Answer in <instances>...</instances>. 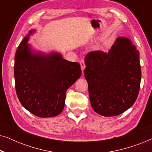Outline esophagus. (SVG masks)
<instances>
[{
  "label": "esophagus",
  "instance_id": "1",
  "mask_svg": "<svg viewBox=\"0 0 152 152\" xmlns=\"http://www.w3.org/2000/svg\"><path fill=\"white\" fill-rule=\"evenodd\" d=\"M80 64L81 68H82V71H84V68H85V66H85V63H84V60H81L80 62Z\"/></svg>",
  "mask_w": 152,
  "mask_h": 152
}]
</instances>
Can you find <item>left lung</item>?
Returning <instances> with one entry per match:
<instances>
[{
  "instance_id": "left-lung-1",
  "label": "left lung",
  "mask_w": 152,
  "mask_h": 152,
  "mask_svg": "<svg viewBox=\"0 0 152 152\" xmlns=\"http://www.w3.org/2000/svg\"><path fill=\"white\" fill-rule=\"evenodd\" d=\"M139 51L119 37L109 52L91 51L85 57L84 76L93 109L99 115H120L134 104L141 80Z\"/></svg>"
}]
</instances>
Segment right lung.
Here are the masks:
<instances>
[{"mask_svg": "<svg viewBox=\"0 0 152 152\" xmlns=\"http://www.w3.org/2000/svg\"><path fill=\"white\" fill-rule=\"evenodd\" d=\"M29 36L20 42L15 54L16 95L30 113L40 118L54 117L63 111L67 89L80 77V65L59 54H33L27 43Z\"/></svg>", "mask_w": 152, "mask_h": 152, "instance_id": "add662e5", "label": "right lung"}]
</instances>
